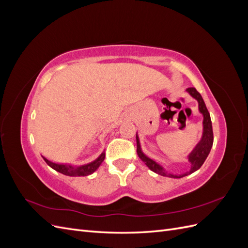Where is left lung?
<instances>
[{"mask_svg":"<svg viewBox=\"0 0 248 248\" xmlns=\"http://www.w3.org/2000/svg\"><path fill=\"white\" fill-rule=\"evenodd\" d=\"M186 91L188 92L193 98H196L199 102V109L201 111V114L204 116V121H202V125H204V131H202V137L201 141L197 145V147L193 149V151L189 154L188 156V160L191 163V169L189 171H186L183 175H171L169 174L168 171L163 170L161 166H159L158 163L152 160L151 158H149L144 153L141 152L140 150V140L139 137L137 136V152L140 158L146 163V166L153 170L154 172L164 177H170V178H182L184 176H187L191 174V172L198 170L202 166V163L205 162L206 158L208 157L210 150L212 148L213 145V130H212V122H211V118H210V114L206 108V104L202 100L201 94L197 91L196 88H188L186 89Z\"/></svg>","mask_w":248,"mask_h":248,"instance_id":"1","label":"left lung"}]
</instances>
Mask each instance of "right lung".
<instances>
[{
    "label": "right lung",
    "mask_w": 248,
    "mask_h": 248,
    "mask_svg": "<svg viewBox=\"0 0 248 248\" xmlns=\"http://www.w3.org/2000/svg\"><path fill=\"white\" fill-rule=\"evenodd\" d=\"M104 158H106V153L102 152V154L98 157V158L94 160L93 162L85 164V166L73 168L71 166H67V164H59V163L51 162V161L47 160L46 157H43L44 161H46L51 169H54L55 170L61 172V174H63V175L72 176V177H80V176L91 175L92 172H94L97 169L99 168V166L102 163Z\"/></svg>",
    "instance_id": "right-lung-1"
}]
</instances>
